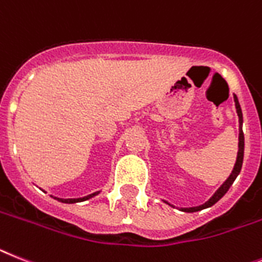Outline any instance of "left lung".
Returning a JSON list of instances; mask_svg holds the SVG:
<instances>
[{
    "instance_id": "left-lung-1",
    "label": "left lung",
    "mask_w": 262,
    "mask_h": 262,
    "mask_svg": "<svg viewBox=\"0 0 262 262\" xmlns=\"http://www.w3.org/2000/svg\"><path fill=\"white\" fill-rule=\"evenodd\" d=\"M233 98H234V105H236V112H237V116H238V151H237V158H236V164H234V168H233L232 173H230V176L228 177V179L225 180V182H224L223 185L220 186L219 189H217L216 192H214V194L210 197L208 201L205 202V204H202V205L200 206H192V208H181V212H186V213H193V212H199V210H202V209H206V208H210L212 205H214L219 200H221L225 195V193L229 190V188L232 186V184L234 182V180L237 179V176L239 174V172H241V168H243V160H244V132H243V112H241V106H239V102H238V98H237V96L234 94L233 96ZM166 202L168 205L173 206L172 204H169L168 201H164ZM174 208V206H173Z\"/></svg>"
}]
</instances>
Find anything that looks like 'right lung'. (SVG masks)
Returning a JSON list of instances; mask_svg holds the SVG:
<instances>
[{"instance_id":"add662e5","label":"right lung","mask_w":262,"mask_h":262,"mask_svg":"<svg viewBox=\"0 0 262 262\" xmlns=\"http://www.w3.org/2000/svg\"><path fill=\"white\" fill-rule=\"evenodd\" d=\"M100 192H94L89 195H85V197H81V199H58V197H53L54 200H58L60 202H63V204H76V202H81V201H86V200L92 199L94 195H97Z\"/></svg>"}]
</instances>
